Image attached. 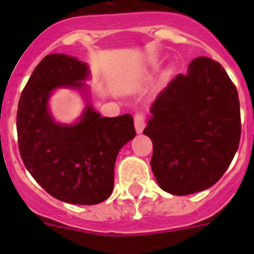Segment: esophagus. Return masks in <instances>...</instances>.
<instances>
[{
  "instance_id": "1",
  "label": "esophagus",
  "mask_w": 254,
  "mask_h": 254,
  "mask_svg": "<svg viewBox=\"0 0 254 254\" xmlns=\"http://www.w3.org/2000/svg\"><path fill=\"white\" fill-rule=\"evenodd\" d=\"M134 127H135V131L137 133H142L143 127H145V116L143 113L138 112V113H135L134 115Z\"/></svg>"
}]
</instances>
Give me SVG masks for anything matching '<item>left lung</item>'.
<instances>
[{"label":"left lung","instance_id":"left-lung-1","mask_svg":"<svg viewBox=\"0 0 254 254\" xmlns=\"http://www.w3.org/2000/svg\"><path fill=\"white\" fill-rule=\"evenodd\" d=\"M143 130L153 142L150 165L159 187L173 195L209 189L232 162L240 143V101L228 73L199 57L151 104Z\"/></svg>","mask_w":254,"mask_h":254}]
</instances>
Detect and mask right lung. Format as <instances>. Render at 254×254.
<instances>
[{
  "mask_svg": "<svg viewBox=\"0 0 254 254\" xmlns=\"http://www.w3.org/2000/svg\"><path fill=\"white\" fill-rule=\"evenodd\" d=\"M89 76L85 62L51 54L35 67L18 103V147L26 169L51 196L69 204L111 196L117 154L135 135L130 115L101 117L93 109ZM61 87L76 89L87 103L76 123H57L49 112V97Z\"/></svg>",
  "mask_w": 254,
  "mask_h": 254,
  "instance_id": "right-lung-1",
  "label": "right lung"
}]
</instances>
